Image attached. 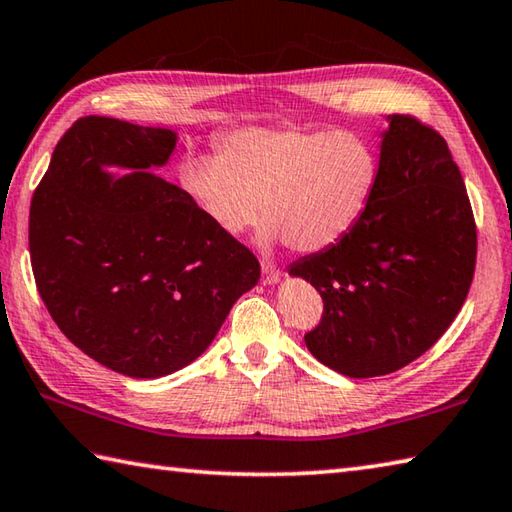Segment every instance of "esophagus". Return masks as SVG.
<instances>
[{"instance_id":"obj_1","label":"esophagus","mask_w":512,"mask_h":512,"mask_svg":"<svg viewBox=\"0 0 512 512\" xmlns=\"http://www.w3.org/2000/svg\"><path fill=\"white\" fill-rule=\"evenodd\" d=\"M282 271L277 266H273L271 262H262V282L264 284H275L280 282Z\"/></svg>"}]
</instances>
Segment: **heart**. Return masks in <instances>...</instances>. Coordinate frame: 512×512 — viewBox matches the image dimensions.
I'll list each match as a JSON object with an SVG mask.
<instances>
[{
  "mask_svg": "<svg viewBox=\"0 0 512 512\" xmlns=\"http://www.w3.org/2000/svg\"><path fill=\"white\" fill-rule=\"evenodd\" d=\"M181 188L221 230L244 232L266 217V237L315 253L358 224L378 181L365 138L338 129L241 127L217 141V156L190 154Z\"/></svg>",
  "mask_w": 512,
  "mask_h": 512,
  "instance_id": "obj_1",
  "label": "heart"
}]
</instances>
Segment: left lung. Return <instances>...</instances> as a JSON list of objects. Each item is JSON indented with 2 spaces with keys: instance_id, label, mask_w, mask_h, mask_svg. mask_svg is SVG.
Segmentation results:
<instances>
[{
  "instance_id": "8db88e82",
  "label": "left lung",
  "mask_w": 512,
  "mask_h": 512,
  "mask_svg": "<svg viewBox=\"0 0 512 512\" xmlns=\"http://www.w3.org/2000/svg\"><path fill=\"white\" fill-rule=\"evenodd\" d=\"M475 264V215L448 143L421 118L392 114L358 224L288 268L324 302L306 347L349 378L392 374L448 331Z\"/></svg>"
}]
</instances>
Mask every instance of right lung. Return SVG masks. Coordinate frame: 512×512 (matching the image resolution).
Returning a JSON list of instances; mask_svg holds the SVG:
<instances>
[{
  "mask_svg": "<svg viewBox=\"0 0 512 512\" xmlns=\"http://www.w3.org/2000/svg\"><path fill=\"white\" fill-rule=\"evenodd\" d=\"M174 145L163 127L78 118L31 199V266L46 311L89 358L132 378L197 360L259 280L253 250L145 172ZM100 164L139 172L109 182Z\"/></svg>",
  "mask_w": 512,
  "mask_h": 512,
  "instance_id": "right-lung-1",
  "label": "right lung"
}]
</instances>
